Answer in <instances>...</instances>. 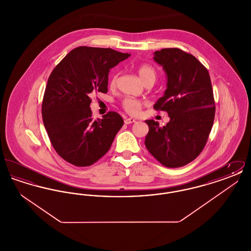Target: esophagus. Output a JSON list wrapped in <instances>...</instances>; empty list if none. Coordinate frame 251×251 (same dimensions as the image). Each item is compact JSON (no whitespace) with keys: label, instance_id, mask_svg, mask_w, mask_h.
<instances>
[{"label":"esophagus","instance_id":"esophagus-1","mask_svg":"<svg viewBox=\"0 0 251 251\" xmlns=\"http://www.w3.org/2000/svg\"><path fill=\"white\" fill-rule=\"evenodd\" d=\"M135 120L134 119H131V118H125L124 119V123L125 124H131V123H134Z\"/></svg>","mask_w":251,"mask_h":251}]
</instances>
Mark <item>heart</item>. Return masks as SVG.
Returning a JSON list of instances; mask_svg holds the SVG:
<instances>
[{"mask_svg": "<svg viewBox=\"0 0 251 251\" xmlns=\"http://www.w3.org/2000/svg\"><path fill=\"white\" fill-rule=\"evenodd\" d=\"M138 73H139V76L140 78L142 79V81L144 82V84H147L149 82H151L154 84V82L157 79V72L155 70L151 67V66H149V65H142L139 67L138 69ZM118 74H114L111 79H110V82L109 84L111 87H115L117 82H118ZM122 106L124 108V110L126 112H128L129 114L131 115H137L139 114L141 108H142V102L138 100H134V99H131V98H127L123 100L122 102Z\"/></svg>", "mask_w": 251, "mask_h": 251, "instance_id": "1", "label": "heart"}]
</instances>
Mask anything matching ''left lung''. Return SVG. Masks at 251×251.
I'll return each mask as SVG.
<instances>
[{
  "label": "left lung",
  "instance_id": "obj_1",
  "mask_svg": "<svg viewBox=\"0 0 251 251\" xmlns=\"http://www.w3.org/2000/svg\"><path fill=\"white\" fill-rule=\"evenodd\" d=\"M153 59L167 73V88L153 108L170 118L164 127L146 120L145 145L167 167H183L195 160L207 143L215 120V99L207 69L194 55L178 48L156 50Z\"/></svg>",
  "mask_w": 251,
  "mask_h": 251
}]
</instances>
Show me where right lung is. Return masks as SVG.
Here are the masks:
<instances>
[{"label":"right lung","instance_id":"obj_1","mask_svg":"<svg viewBox=\"0 0 251 251\" xmlns=\"http://www.w3.org/2000/svg\"><path fill=\"white\" fill-rule=\"evenodd\" d=\"M131 54L110 48L73 49L53 69L42 101V119L55 151L76 167H89L104 155L123 120L109 112L93 120L90 96L107 93L110 69Z\"/></svg>","mask_w":251,"mask_h":251}]
</instances>
